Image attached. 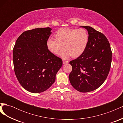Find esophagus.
<instances>
[{
    "instance_id": "obj_1",
    "label": "esophagus",
    "mask_w": 123,
    "mask_h": 123,
    "mask_svg": "<svg viewBox=\"0 0 123 123\" xmlns=\"http://www.w3.org/2000/svg\"><path fill=\"white\" fill-rule=\"evenodd\" d=\"M68 62H68V61H64V60H63V61H62V63H63V64H68Z\"/></svg>"
}]
</instances>
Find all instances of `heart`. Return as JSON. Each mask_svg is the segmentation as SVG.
Segmentation results:
<instances>
[{
	"instance_id": "heart-1",
	"label": "heart",
	"mask_w": 123,
	"mask_h": 123,
	"mask_svg": "<svg viewBox=\"0 0 123 123\" xmlns=\"http://www.w3.org/2000/svg\"><path fill=\"white\" fill-rule=\"evenodd\" d=\"M55 39L48 38L46 41L47 49L51 53L59 54L61 57L68 59L71 56L78 57L86 49L89 42V35L84 29L61 28L56 32Z\"/></svg>"
}]
</instances>
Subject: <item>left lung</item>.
<instances>
[{"label":"left lung","mask_w":123,"mask_h":123,"mask_svg":"<svg viewBox=\"0 0 123 123\" xmlns=\"http://www.w3.org/2000/svg\"><path fill=\"white\" fill-rule=\"evenodd\" d=\"M87 30L89 42L84 52L69 63L72 67L69 80L81 92L98 89L108 75L112 61L110 43L103 33L89 26L80 27Z\"/></svg>","instance_id":"8db88e82"}]
</instances>
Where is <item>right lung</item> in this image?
Segmentation results:
<instances>
[{
	"instance_id": "1",
	"label": "right lung",
	"mask_w": 123,
	"mask_h": 123,
	"mask_svg": "<svg viewBox=\"0 0 123 123\" xmlns=\"http://www.w3.org/2000/svg\"><path fill=\"white\" fill-rule=\"evenodd\" d=\"M50 28H36L23 32L13 50L14 71L26 90L40 93L49 89L62 65V59L47 49L46 41Z\"/></svg>"
}]
</instances>
